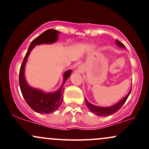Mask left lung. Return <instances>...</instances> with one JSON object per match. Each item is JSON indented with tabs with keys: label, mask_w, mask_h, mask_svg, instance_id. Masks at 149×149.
Segmentation results:
<instances>
[{
	"label": "left lung",
	"mask_w": 149,
	"mask_h": 149,
	"mask_svg": "<svg viewBox=\"0 0 149 149\" xmlns=\"http://www.w3.org/2000/svg\"><path fill=\"white\" fill-rule=\"evenodd\" d=\"M116 43L120 46V47L125 48V45L123 44V43L120 42V41H118V40H116ZM131 91L132 90H130V91L129 92L128 94L127 95V96H125V98L122 100V101H120L119 103H118L117 104H115V105H114V106H111V107H106V108H103V107L93 106V105L91 104L90 103H88L86 98H85V102H86V104L88 108V109L92 112V113H95V114L98 115V116H107V115H111V114H113V113H116L117 111H119L120 108H122V106H123V104L125 103V101H127L129 95H130V93H131Z\"/></svg>",
	"instance_id": "obj_1"
}]
</instances>
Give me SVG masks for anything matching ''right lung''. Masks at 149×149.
<instances>
[{"label": "right lung", "instance_id": "right-lung-1", "mask_svg": "<svg viewBox=\"0 0 149 149\" xmlns=\"http://www.w3.org/2000/svg\"><path fill=\"white\" fill-rule=\"evenodd\" d=\"M58 34L59 31L57 30L53 29H48L33 40L25 55L24 61L22 63L19 70V84L22 94L30 108L38 113H51L56 111L59 108L63 101V92L64 90L63 84L70 77L72 71L70 70L64 74V81H63V86L60 88L59 90L54 93H46L40 90L30 87L27 84L24 76V66L31 49L36 45L55 42L57 41Z\"/></svg>", "mask_w": 149, "mask_h": 149}]
</instances>
